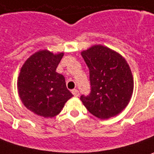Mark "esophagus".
<instances>
[{"instance_id": "34e87169", "label": "esophagus", "mask_w": 154, "mask_h": 154, "mask_svg": "<svg viewBox=\"0 0 154 154\" xmlns=\"http://www.w3.org/2000/svg\"><path fill=\"white\" fill-rule=\"evenodd\" d=\"M72 93L73 96H75V97H78V96H79V91H78L77 89H73V90L72 91Z\"/></svg>"}]
</instances>
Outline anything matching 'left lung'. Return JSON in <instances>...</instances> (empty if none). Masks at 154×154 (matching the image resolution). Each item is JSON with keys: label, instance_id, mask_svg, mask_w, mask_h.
I'll list each match as a JSON object with an SVG mask.
<instances>
[{"label": "left lung", "instance_id": "1", "mask_svg": "<svg viewBox=\"0 0 154 154\" xmlns=\"http://www.w3.org/2000/svg\"><path fill=\"white\" fill-rule=\"evenodd\" d=\"M82 56L89 68L91 91L80 99L97 118L116 116L128 104L133 92L128 64L121 55L100 45L83 51Z\"/></svg>", "mask_w": 154, "mask_h": 154}]
</instances>
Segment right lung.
Returning a JSON list of instances; mask_svg holds the SVG:
<instances>
[{"label": "right lung", "instance_id": "1", "mask_svg": "<svg viewBox=\"0 0 154 154\" xmlns=\"http://www.w3.org/2000/svg\"><path fill=\"white\" fill-rule=\"evenodd\" d=\"M63 53L40 51L30 57L18 77V92L26 108L44 118L58 114L72 94L65 78L56 72Z\"/></svg>", "mask_w": 154, "mask_h": 154}]
</instances>
